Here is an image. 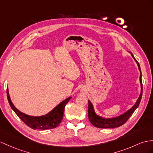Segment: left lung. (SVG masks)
I'll use <instances>...</instances> for the list:
<instances>
[{
	"label": "left lung",
	"instance_id": "1",
	"mask_svg": "<svg viewBox=\"0 0 153 153\" xmlns=\"http://www.w3.org/2000/svg\"><path fill=\"white\" fill-rule=\"evenodd\" d=\"M131 54L133 58L134 59V60L137 63V65H138V68L140 71V84H141V94L140 95V97L137 99L136 102L135 103V105H134L131 108H130L129 110L127 111H126L125 113L123 114H122L120 116L114 117V118H110V119H105L103 118L102 117L99 116L98 115H97L95 112L94 107H93V105L91 102L88 100V118L89 120L90 121L91 123L96 126L97 128H116L119 127L123 124H125V123L127 121V120L129 119V117L131 116L132 114L134 113L137 107H138L141 97H142V92H143V85H142V81H141V69H140V66L139 63L137 62V61L136 59V58L134 56L133 54L130 53Z\"/></svg>",
	"mask_w": 153,
	"mask_h": 153
}]
</instances>
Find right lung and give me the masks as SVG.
I'll return each mask as SVG.
<instances>
[{
	"mask_svg": "<svg viewBox=\"0 0 153 153\" xmlns=\"http://www.w3.org/2000/svg\"><path fill=\"white\" fill-rule=\"evenodd\" d=\"M7 98H8V102L12 109L17 115V116L29 127L32 129L47 130L54 128L60 124L63 117H64V108L66 104L71 99V97H69L68 99L64 100V101L59 103L49 113H48L45 115L39 117L30 116V115L22 113L21 111L18 110L11 101L8 89H7Z\"/></svg>",
	"mask_w": 153,
	"mask_h": 153,
	"instance_id": "1",
	"label": "right lung"
}]
</instances>
